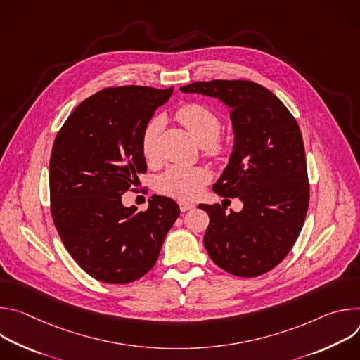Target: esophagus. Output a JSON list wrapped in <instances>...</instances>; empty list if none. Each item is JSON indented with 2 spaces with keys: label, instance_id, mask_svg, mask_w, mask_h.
<instances>
[{
  "label": "esophagus",
  "instance_id": "34e87169",
  "mask_svg": "<svg viewBox=\"0 0 360 360\" xmlns=\"http://www.w3.org/2000/svg\"><path fill=\"white\" fill-rule=\"evenodd\" d=\"M179 208L182 212H186V211H191L195 208L193 203H189V202H179Z\"/></svg>",
  "mask_w": 360,
  "mask_h": 360
}]
</instances>
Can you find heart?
I'll list each match as a JSON object with an SVG mask.
<instances>
[{
  "instance_id": "1",
  "label": "heart",
  "mask_w": 360,
  "mask_h": 360,
  "mask_svg": "<svg viewBox=\"0 0 360 360\" xmlns=\"http://www.w3.org/2000/svg\"><path fill=\"white\" fill-rule=\"evenodd\" d=\"M176 120L193 135L202 145L205 155L214 160H222L231 150V143L221 136L222 121L219 115L208 105L200 102H188L175 112ZM164 131V118L157 115L150 118L141 134V150L146 161L153 162L160 155V139ZM212 174L205 167L171 165L157 179L160 193L176 200L195 199L202 188L210 184Z\"/></svg>"
}]
</instances>
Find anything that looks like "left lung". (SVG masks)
Here are the masks:
<instances>
[{
  "instance_id": "obj_1",
  "label": "left lung",
  "mask_w": 360,
  "mask_h": 360,
  "mask_svg": "<svg viewBox=\"0 0 360 360\" xmlns=\"http://www.w3.org/2000/svg\"><path fill=\"white\" fill-rule=\"evenodd\" d=\"M181 91L224 101L235 129L229 164L212 189L239 198L243 210L199 205L210 215L203 245L224 271L242 278L264 275L286 258L309 207L299 125L275 94L253 81H196Z\"/></svg>"
}]
</instances>
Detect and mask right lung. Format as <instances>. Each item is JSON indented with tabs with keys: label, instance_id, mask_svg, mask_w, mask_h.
I'll return each instance as SVG.
<instances>
[{
	"label": "right lung",
	"instance_id": "add662e5",
	"mask_svg": "<svg viewBox=\"0 0 360 360\" xmlns=\"http://www.w3.org/2000/svg\"><path fill=\"white\" fill-rule=\"evenodd\" d=\"M174 88L124 85L91 95L58 131L49 160L51 217L74 261L94 279L129 283L152 269L176 202L153 195L146 211L121 196L146 164L141 134Z\"/></svg>",
	"mask_w": 360,
	"mask_h": 360
}]
</instances>
